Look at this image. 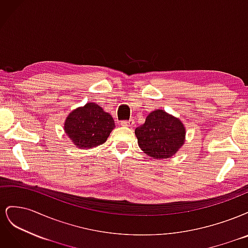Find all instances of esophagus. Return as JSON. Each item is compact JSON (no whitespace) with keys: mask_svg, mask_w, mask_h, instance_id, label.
I'll use <instances>...</instances> for the list:
<instances>
[{"mask_svg":"<svg viewBox=\"0 0 248 248\" xmlns=\"http://www.w3.org/2000/svg\"><path fill=\"white\" fill-rule=\"evenodd\" d=\"M133 124H134L133 119H130V120H128V121H122L121 122V125L124 126V127H132Z\"/></svg>","mask_w":248,"mask_h":248,"instance_id":"34e87169","label":"esophagus"}]
</instances>
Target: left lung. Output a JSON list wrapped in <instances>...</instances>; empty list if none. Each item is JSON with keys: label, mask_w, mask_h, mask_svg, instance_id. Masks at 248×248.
<instances>
[{"label": "left lung", "mask_w": 248, "mask_h": 248, "mask_svg": "<svg viewBox=\"0 0 248 248\" xmlns=\"http://www.w3.org/2000/svg\"><path fill=\"white\" fill-rule=\"evenodd\" d=\"M140 148L155 159L170 158L185 141V127L180 120L162 109L147 116L145 123L136 128Z\"/></svg>", "instance_id": "left-lung-1"}]
</instances>
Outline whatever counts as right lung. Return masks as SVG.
<instances>
[{"label": "right lung", "instance_id": "add662e5", "mask_svg": "<svg viewBox=\"0 0 248 248\" xmlns=\"http://www.w3.org/2000/svg\"><path fill=\"white\" fill-rule=\"evenodd\" d=\"M115 128L112 117L96 103L72 110L64 123V130L78 148H95L106 142Z\"/></svg>", "mask_w": 248, "mask_h": 248}]
</instances>
